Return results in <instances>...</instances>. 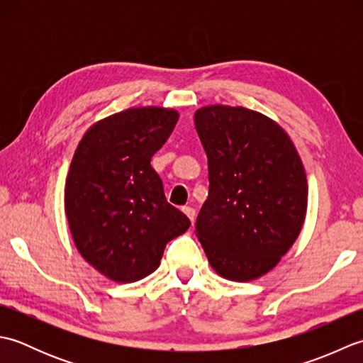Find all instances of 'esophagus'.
I'll return each mask as SVG.
<instances>
[{"mask_svg":"<svg viewBox=\"0 0 363 363\" xmlns=\"http://www.w3.org/2000/svg\"><path fill=\"white\" fill-rule=\"evenodd\" d=\"M182 212L187 215V217L190 218L191 223L195 221V215H196V213H195V209H191V207H182Z\"/></svg>","mask_w":363,"mask_h":363,"instance_id":"34e87169","label":"esophagus"}]
</instances>
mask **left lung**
Wrapping results in <instances>:
<instances>
[{"label":"left lung","mask_w":363,"mask_h":363,"mask_svg":"<svg viewBox=\"0 0 363 363\" xmlns=\"http://www.w3.org/2000/svg\"><path fill=\"white\" fill-rule=\"evenodd\" d=\"M195 128L211 184L196 218L198 240L221 277L259 279L279 264L303 229V162L274 120L242 106L199 107Z\"/></svg>","instance_id":"8db88e82"}]
</instances>
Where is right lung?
Here are the masks:
<instances>
[{
  "instance_id": "obj_1",
  "label": "right lung",
  "mask_w": 363,
  "mask_h": 363,
  "mask_svg": "<svg viewBox=\"0 0 363 363\" xmlns=\"http://www.w3.org/2000/svg\"><path fill=\"white\" fill-rule=\"evenodd\" d=\"M177 118L169 107H129L94 123L73 154L64 189L68 228L82 259L113 282L151 274L167 243L190 228L151 167Z\"/></svg>"
}]
</instances>
